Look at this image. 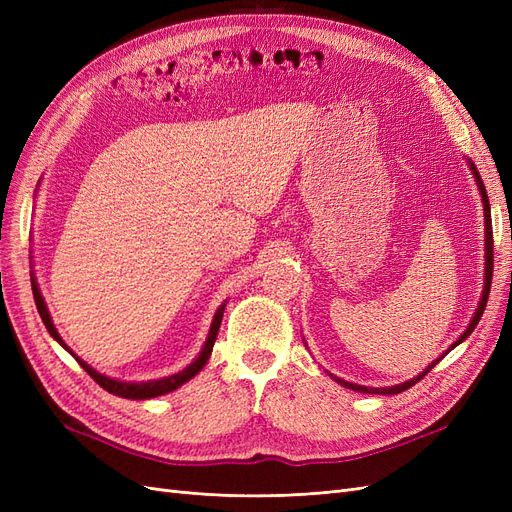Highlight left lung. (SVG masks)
Here are the masks:
<instances>
[{"label": "left lung", "instance_id": "1", "mask_svg": "<svg viewBox=\"0 0 512 512\" xmlns=\"http://www.w3.org/2000/svg\"><path fill=\"white\" fill-rule=\"evenodd\" d=\"M470 168H472V173H474V179H476V183H478V190H480V196H483V205H485V247H487V254H485V258H487V262H485V290H483V299H480V305H478V309H476V314H474V318H472V322H470V327L463 331V335L457 339V342L448 348V350H453L455 346H459L463 339H466L474 329H476V324H478V320H480V316H483V312H485V307H487V299H489V288H491V277H493V230H491V207H489V198H487V192H485V185H483V179H480V175H478V170H476V166L470 162ZM446 350V352H448ZM444 352V354H446ZM444 354L440 356V359H444ZM440 359H436L433 361L423 374H418L416 378H412V380H408V382H404V384H397V386H386V389H369V386H361V384H352V382H346V380H339V378H335L339 384L342 386H346V389H352V391H361V393H378V395H395V393H401V391H408L410 386H414L418 380H421L423 376H427L429 371L436 367V363L440 361Z\"/></svg>", "mask_w": 512, "mask_h": 512}]
</instances>
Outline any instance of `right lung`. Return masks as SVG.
Here are the masks:
<instances>
[{"label":"right lung","mask_w":512,"mask_h":512,"mask_svg":"<svg viewBox=\"0 0 512 512\" xmlns=\"http://www.w3.org/2000/svg\"><path fill=\"white\" fill-rule=\"evenodd\" d=\"M32 290H34V301H36V307H38V314H40V318H42V322H44L46 331H49V333L57 339V342H59L61 346H64V348L74 356L76 361H79V365L87 371V374H89L91 378H94V380L102 386L104 391L113 393V395H117V397H126V399H149V397H158V395L175 391V389H179V386H181L183 382L192 380V378L198 374V371L205 367V363L209 361L213 344H215V337H218L220 324H222V316H224V305H220V309H218V312H215V316H213V324H211V331H209V337H207V344H205L203 352L198 354V359H196L192 365H188L183 371H179V374L168 376V378H160V380H149V382H119V380H113V378H106V376L98 374V371H96L94 367H89L83 359H79V356H76V354L64 344V339L59 337L57 329L53 327V320H51V316H49V309H46V305H44V299H42V294H40L36 282H32Z\"/></svg>","instance_id":"obj_1"}]
</instances>
